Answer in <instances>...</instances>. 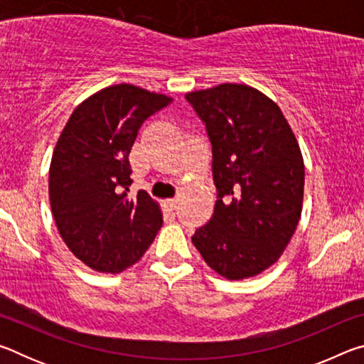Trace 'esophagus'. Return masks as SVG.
Segmentation results:
<instances>
[{
  "label": "esophagus",
  "instance_id": "1",
  "mask_svg": "<svg viewBox=\"0 0 364 364\" xmlns=\"http://www.w3.org/2000/svg\"><path fill=\"white\" fill-rule=\"evenodd\" d=\"M165 207H167V210L173 212L176 208V199H167L165 200Z\"/></svg>",
  "mask_w": 364,
  "mask_h": 364
}]
</instances>
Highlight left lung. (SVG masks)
Wrapping results in <instances>:
<instances>
[{
    "label": "left lung",
    "mask_w": 364,
    "mask_h": 364,
    "mask_svg": "<svg viewBox=\"0 0 364 364\" xmlns=\"http://www.w3.org/2000/svg\"><path fill=\"white\" fill-rule=\"evenodd\" d=\"M184 97L205 125L217 188L212 218L191 239L223 278H252L278 262L299 225V143L278 104L252 86L223 83Z\"/></svg>",
    "instance_id": "1"
}]
</instances>
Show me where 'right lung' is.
Wrapping results in <instances>:
<instances>
[{
    "label": "right lung",
    "mask_w": 364,
    "mask_h": 364,
    "mask_svg": "<svg viewBox=\"0 0 364 364\" xmlns=\"http://www.w3.org/2000/svg\"><path fill=\"white\" fill-rule=\"evenodd\" d=\"M171 97L122 83L73 110L49 167V202L67 247L90 268L120 273L136 263L162 226L146 191L130 199L132 146L144 120Z\"/></svg>",
    "instance_id": "obj_1"
}]
</instances>
